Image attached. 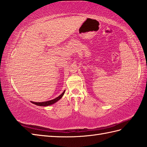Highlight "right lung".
<instances>
[{
	"instance_id": "add662e5",
	"label": "right lung",
	"mask_w": 147,
	"mask_h": 147,
	"mask_svg": "<svg viewBox=\"0 0 147 147\" xmlns=\"http://www.w3.org/2000/svg\"><path fill=\"white\" fill-rule=\"evenodd\" d=\"M64 93H65V90L61 93L60 95L57 96V98H55L53 99V100H51L43 102H31L33 103V104H35V105H38V106H49V105H51L55 104V102H57L58 100H60L62 97V96L64 95Z\"/></svg>"
}]
</instances>
